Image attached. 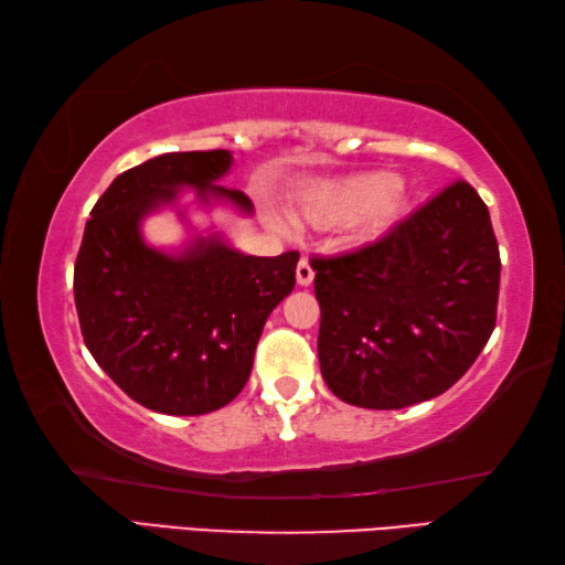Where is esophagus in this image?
<instances>
[{
	"mask_svg": "<svg viewBox=\"0 0 565 565\" xmlns=\"http://www.w3.org/2000/svg\"><path fill=\"white\" fill-rule=\"evenodd\" d=\"M296 281H299V286H309L313 281V269L309 259H301L296 264Z\"/></svg>",
	"mask_w": 565,
	"mask_h": 565,
	"instance_id": "esophagus-1",
	"label": "esophagus"
}]
</instances>
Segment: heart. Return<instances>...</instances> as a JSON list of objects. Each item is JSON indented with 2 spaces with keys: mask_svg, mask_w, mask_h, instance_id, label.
I'll list each match as a JSON object with an SVG mask.
<instances>
[{
  "mask_svg": "<svg viewBox=\"0 0 565 565\" xmlns=\"http://www.w3.org/2000/svg\"><path fill=\"white\" fill-rule=\"evenodd\" d=\"M404 214L398 179L386 171L347 177L306 191L301 199L303 222L319 228L347 226L353 244L384 236Z\"/></svg>",
  "mask_w": 565,
  "mask_h": 565,
  "instance_id": "b5f03b06",
  "label": "heart"
}]
</instances>
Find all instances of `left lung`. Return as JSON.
<instances>
[{"label": "left lung", "instance_id": "left-lung-1", "mask_svg": "<svg viewBox=\"0 0 565 565\" xmlns=\"http://www.w3.org/2000/svg\"><path fill=\"white\" fill-rule=\"evenodd\" d=\"M327 386L361 408L441 396L495 327L501 256L489 206L454 181L374 244L313 256Z\"/></svg>", "mask_w": 565, "mask_h": 565}]
</instances>
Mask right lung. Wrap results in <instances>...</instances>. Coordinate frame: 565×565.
I'll list each match as a JSON object with an SVG mask.
<instances>
[{"label": "right lung", "mask_w": 565, "mask_h": 565, "mask_svg": "<svg viewBox=\"0 0 565 565\" xmlns=\"http://www.w3.org/2000/svg\"><path fill=\"white\" fill-rule=\"evenodd\" d=\"M232 151H169L124 171L92 209L74 264V303L94 361L124 394L169 416H202L244 388L269 313L296 284L299 252L248 256L218 234L181 254L149 246L145 216L196 202L234 204L244 191L216 184Z\"/></svg>", "instance_id": "right-lung-1"}]
</instances>
